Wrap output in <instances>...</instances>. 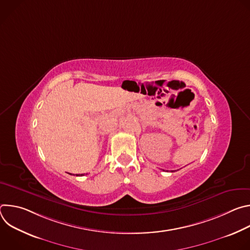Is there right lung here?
<instances>
[{
    "mask_svg": "<svg viewBox=\"0 0 250 250\" xmlns=\"http://www.w3.org/2000/svg\"><path fill=\"white\" fill-rule=\"evenodd\" d=\"M82 175H83V174H81V175H80V176H82ZM76 176H79V175H78V174H77V175H76Z\"/></svg>",
    "mask_w": 250,
    "mask_h": 250,
    "instance_id": "right-lung-1",
    "label": "right lung"
}]
</instances>
